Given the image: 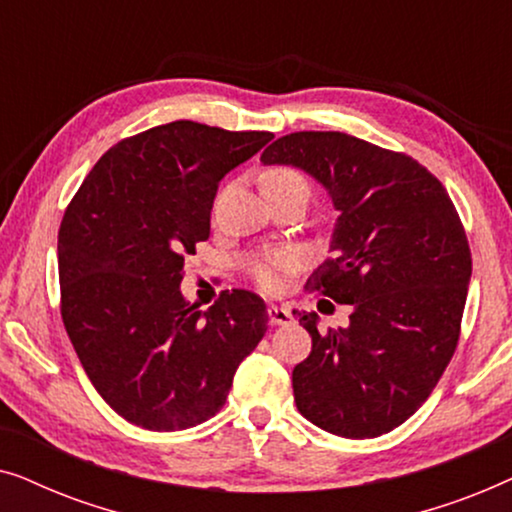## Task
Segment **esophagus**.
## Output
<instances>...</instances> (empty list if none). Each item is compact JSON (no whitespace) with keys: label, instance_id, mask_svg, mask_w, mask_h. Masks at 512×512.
<instances>
[{"label":"esophagus","instance_id":"esophagus-1","mask_svg":"<svg viewBox=\"0 0 512 512\" xmlns=\"http://www.w3.org/2000/svg\"><path fill=\"white\" fill-rule=\"evenodd\" d=\"M268 319L272 326H286L291 324V312L286 310V307H279V305H270L268 307Z\"/></svg>","mask_w":512,"mask_h":512}]
</instances>
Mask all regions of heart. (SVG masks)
Returning <instances> with one entry per match:
<instances>
[{
    "instance_id": "1",
    "label": "heart",
    "mask_w": 512,
    "mask_h": 512,
    "mask_svg": "<svg viewBox=\"0 0 512 512\" xmlns=\"http://www.w3.org/2000/svg\"><path fill=\"white\" fill-rule=\"evenodd\" d=\"M291 184H305V179L300 177L296 170L291 167H272L263 174V188H279V186H291ZM296 265V256L291 251H270V254H263L254 258L251 263V275H254L256 284L265 291H272L279 286V279H282V272L291 270Z\"/></svg>"
}]
</instances>
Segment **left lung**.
<instances>
[{
  "mask_svg": "<svg viewBox=\"0 0 512 512\" xmlns=\"http://www.w3.org/2000/svg\"><path fill=\"white\" fill-rule=\"evenodd\" d=\"M263 165H291L338 209L331 256L307 279L349 326L319 331L296 312L312 352L293 368L300 415L342 438H375L415 415L459 342L471 249L443 184L405 153L345 132H291Z\"/></svg>",
  "mask_w": 512,
  "mask_h": 512,
  "instance_id": "8db88e82",
  "label": "left lung"
}]
</instances>
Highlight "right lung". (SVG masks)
Instances as JSON below:
<instances>
[{
	"mask_svg": "<svg viewBox=\"0 0 512 512\" xmlns=\"http://www.w3.org/2000/svg\"><path fill=\"white\" fill-rule=\"evenodd\" d=\"M272 132L193 121L123 139L97 160L58 233L62 321L104 401L149 431L207 422L268 331L256 293L200 312L181 296L184 258L209 237L216 188Z\"/></svg>",
	"mask_w": 512,
	"mask_h": 512,
	"instance_id": "1",
	"label": "right lung"
}]
</instances>
